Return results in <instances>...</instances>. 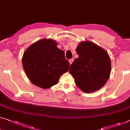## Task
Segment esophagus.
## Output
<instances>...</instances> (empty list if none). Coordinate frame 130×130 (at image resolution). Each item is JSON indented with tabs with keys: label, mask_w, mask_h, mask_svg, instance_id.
<instances>
[{
	"label": "esophagus",
	"mask_w": 130,
	"mask_h": 130,
	"mask_svg": "<svg viewBox=\"0 0 130 130\" xmlns=\"http://www.w3.org/2000/svg\"><path fill=\"white\" fill-rule=\"evenodd\" d=\"M73 61H74V59H70L69 60V62H70V64H71L72 63H73Z\"/></svg>",
	"instance_id": "34e87169"
}]
</instances>
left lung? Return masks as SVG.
Masks as SVG:
<instances>
[{
    "mask_svg": "<svg viewBox=\"0 0 130 130\" xmlns=\"http://www.w3.org/2000/svg\"><path fill=\"white\" fill-rule=\"evenodd\" d=\"M78 57L69 69L75 83L85 93L95 92L103 87L111 73V61L102 47L89 41H82L76 48Z\"/></svg>",
    "mask_w": 130,
    "mask_h": 130,
    "instance_id": "left-lung-1",
    "label": "left lung"
}]
</instances>
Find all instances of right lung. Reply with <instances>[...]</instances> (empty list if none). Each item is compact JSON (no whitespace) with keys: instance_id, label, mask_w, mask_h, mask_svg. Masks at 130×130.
Segmentation results:
<instances>
[{"instance_id":"obj_1","label":"right lung","mask_w":130,"mask_h":130,"mask_svg":"<svg viewBox=\"0 0 130 130\" xmlns=\"http://www.w3.org/2000/svg\"><path fill=\"white\" fill-rule=\"evenodd\" d=\"M57 43L44 38L34 43L24 52L22 63L24 71L33 84L47 89L57 84L59 78L69 70L70 63L64 52Z\"/></svg>"}]
</instances>
